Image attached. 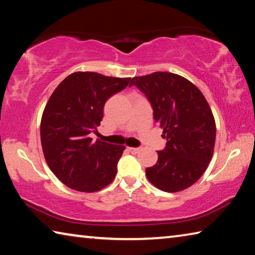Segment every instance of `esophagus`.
I'll list each match as a JSON object with an SVG mask.
<instances>
[{"label": "esophagus", "mask_w": 255, "mask_h": 255, "mask_svg": "<svg viewBox=\"0 0 255 255\" xmlns=\"http://www.w3.org/2000/svg\"><path fill=\"white\" fill-rule=\"evenodd\" d=\"M128 149H129V152L132 154H137L140 150V148H138V147H128Z\"/></svg>", "instance_id": "esophagus-1"}]
</instances>
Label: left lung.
<instances>
[{"instance_id": "left-lung-1", "label": "left lung", "mask_w": 255, "mask_h": 255, "mask_svg": "<svg viewBox=\"0 0 255 255\" xmlns=\"http://www.w3.org/2000/svg\"><path fill=\"white\" fill-rule=\"evenodd\" d=\"M154 110V123L163 129L166 147L157 163L146 169L150 183L165 192L191 187L205 173L214 154L216 123L204 94L185 77L155 72L132 77Z\"/></svg>"}]
</instances>
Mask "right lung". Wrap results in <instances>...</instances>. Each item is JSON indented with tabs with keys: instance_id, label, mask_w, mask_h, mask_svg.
Wrapping results in <instances>:
<instances>
[{
	"instance_id": "add662e5",
	"label": "right lung",
	"mask_w": 255,
	"mask_h": 255,
	"mask_svg": "<svg viewBox=\"0 0 255 255\" xmlns=\"http://www.w3.org/2000/svg\"><path fill=\"white\" fill-rule=\"evenodd\" d=\"M129 81L74 72L50 96L40 123L41 147L49 169L68 188L97 192L116 178L126 146L93 141L90 132L100 125L106 101Z\"/></svg>"
}]
</instances>
